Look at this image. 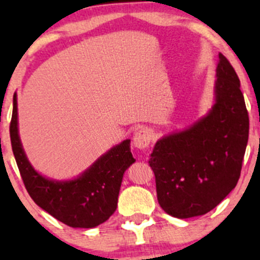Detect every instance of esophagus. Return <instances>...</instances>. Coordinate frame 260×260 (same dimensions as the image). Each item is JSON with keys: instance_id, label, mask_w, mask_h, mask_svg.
Instances as JSON below:
<instances>
[{"instance_id": "1", "label": "esophagus", "mask_w": 260, "mask_h": 260, "mask_svg": "<svg viewBox=\"0 0 260 260\" xmlns=\"http://www.w3.org/2000/svg\"><path fill=\"white\" fill-rule=\"evenodd\" d=\"M151 132L150 129H148V128L143 127V128H139V129L136 131V133H134L133 136V144L134 147L138 148V149H145L149 147V144H150L151 142Z\"/></svg>"}]
</instances>
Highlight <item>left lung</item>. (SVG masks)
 <instances>
[{
	"mask_svg": "<svg viewBox=\"0 0 260 260\" xmlns=\"http://www.w3.org/2000/svg\"><path fill=\"white\" fill-rule=\"evenodd\" d=\"M216 103L205 117L156 142L149 165L157 202L178 219L204 215L237 184L249 133V117L240 79L219 53Z\"/></svg>",
	"mask_w": 260,
	"mask_h": 260,
	"instance_id": "left-lung-1",
	"label": "left lung"
}]
</instances>
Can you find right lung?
Listing matches in <instances>:
<instances>
[{
	"mask_svg": "<svg viewBox=\"0 0 260 260\" xmlns=\"http://www.w3.org/2000/svg\"><path fill=\"white\" fill-rule=\"evenodd\" d=\"M17 95L10 124L11 144L23 183L41 209L71 228L91 229L105 222L117 208L124 171L134 162L129 139L113 147L77 180L57 182L39 175L26 159L18 136Z\"/></svg>",
	"mask_w": 260,
	"mask_h": 260,
	"instance_id": "1",
	"label": "right lung"
}]
</instances>
